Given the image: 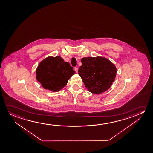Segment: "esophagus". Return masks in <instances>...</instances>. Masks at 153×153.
<instances>
[{
  "instance_id": "1",
  "label": "esophagus",
  "mask_w": 153,
  "mask_h": 153,
  "mask_svg": "<svg viewBox=\"0 0 153 153\" xmlns=\"http://www.w3.org/2000/svg\"><path fill=\"white\" fill-rule=\"evenodd\" d=\"M74 70H75V71L76 73H78V67H75V68H74Z\"/></svg>"
}]
</instances>
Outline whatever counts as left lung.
I'll return each instance as SVG.
<instances>
[{
    "label": "left lung",
    "instance_id": "obj_1",
    "mask_svg": "<svg viewBox=\"0 0 153 153\" xmlns=\"http://www.w3.org/2000/svg\"><path fill=\"white\" fill-rule=\"evenodd\" d=\"M78 75L85 87L93 94L105 92L115 79L117 68L108 59L101 56L83 58Z\"/></svg>",
    "mask_w": 153,
    "mask_h": 153
}]
</instances>
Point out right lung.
Masks as SVG:
<instances>
[{
    "instance_id": "add662e5",
    "label": "right lung",
    "mask_w": 153,
    "mask_h": 153,
    "mask_svg": "<svg viewBox=\"0 0 153 153\" xmlns=\"http://www.w3.org/2000/svg\"><path fill=\"white\" fill-rule=\"evenodd\" d=\"M75 73L73 67L60 56L48 57L40 62L36 71L37 80L44 88L53 92L65 86Z\"/></svg>"
}]
</instances>
